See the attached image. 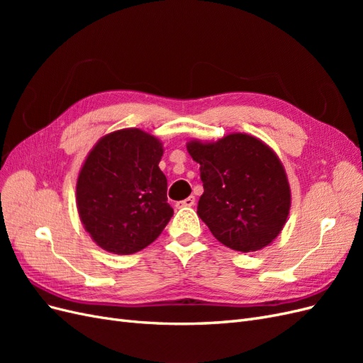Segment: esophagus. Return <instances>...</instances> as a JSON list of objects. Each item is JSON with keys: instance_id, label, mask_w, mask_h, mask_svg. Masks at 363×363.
<instances>
[{"instance_id": "1", "label": "esophagus", "mask_w": 363, "mask_h": 363, "mask_svg": "<svg viewBox=\"0 0 363 363\" xmlns=\"http://www.w3.org/2000/svg\"><path fill=\"white\" fill-rule=\"evenodd\" d=\"M195 204V199L194 196H188V199H184V200H182V201H177V206L179 208H183V207H192Z\"/></svg>"}]
</instances>
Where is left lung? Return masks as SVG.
<instances>
[{"label": "left lung", "instance_id": "obj_1", "mask_svg": "<svg viewBox=\"0 0 363 363\" xmlns=\"http://www.w3.org/2000/svg\"><path fill=\"white\" fill-rule=\"evenodd\" d=\"M200 163L204 192L199 216L225 247L251 252L268 247L286 224L291 188L279 156L265 142L230 133L186 144Z\"/></svg>", "mask_w": 363, "mask_h": 363}]
</instances>
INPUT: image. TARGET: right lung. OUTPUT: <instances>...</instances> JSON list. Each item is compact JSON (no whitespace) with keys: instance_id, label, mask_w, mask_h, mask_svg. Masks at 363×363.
<instances>
[{"instance_id":"obj_1","label":"right lung","mask_w":363,"mask_h":363,"mask_svg":"<svg viewBox=\"0 0 363 363\" xmlns=\"http://www.w3.org/2000/svg\"><path fill=\"white\" fill-rule=\"evenodd\" d=\"M162 156V142L140 128L112 131L89 151L77 179V211L98 247L133 255L167 227L174 211Z\"/></svg>"}]
</instances>
